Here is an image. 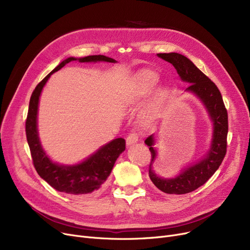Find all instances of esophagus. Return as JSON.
Segmentation results:
<instances>
[{"label":"esophagus","instance_id":"esophagus-1","mask_svg":"<svg viewBox=\"0 0 250 250\" xmlns=\"http://www.w3.org/2000/svg\"><path fill=\"white\" fill-rule=\"evenodd\" d=\"M138 135L136 133H130L127 138H126V144L129 146V145H133V144L137 143L138 142Z\"/></svg>","mask_w":250,"mask_h":250}]
</instances>
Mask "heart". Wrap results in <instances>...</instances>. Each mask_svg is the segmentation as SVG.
I'll use <instances>...</instances> for the list:
<instances>
[{
    "mask_svg": "<svg viewBox=\"0 0 250 250\" xmlns=\"http://www.w3.org/2000/svg\"><path fill=\"white\" fill-rule=\"evenodd\" d=\"M159 82V76L151 70L141 71L133 82V98L140 99L148 95Z\"/></svg>",
    "mask_w": 250,
    "mask_h": 250,
    "instance_id": "1",
    "label": "heart"
}]
</instances>
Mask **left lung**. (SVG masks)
<instances>
[{
	"mask_svg": "<svg viewBox=\"0 0 250 250\" xmlns=\"http://www.w3.org/2000/svg\"><path fill=\"white\" fill-rule=\"evenodd\" d=\"M157 56L172 63L181 80L190 83L187 91L193 92L203 101L214 125L213 141L208 152L202 160L183 170L175 178L164 179L155 174L152 169L156 158V150L153 147L154 135L145 140L151 152L149 176L155 187L165 193L183 194L193 191L205 185L217 171L224 159L227 152L228 113L216 84L196 68L190 60L176 52L158 54Z\"/></svg>",
	"mask_w": 250,
	"mask_h": 250,
	"instance_id": "obj_1",
	"label": "left lung"
}]
</instances>
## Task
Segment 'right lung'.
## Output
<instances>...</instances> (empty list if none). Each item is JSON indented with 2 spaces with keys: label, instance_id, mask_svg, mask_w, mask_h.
I'll return each instance as SVG.
<instances>
[{
  "label": "right lung",
  "instance_id": "right-lung-1",
  "mask_svg": "<svg viewBox=\"0 0 250 250\" xmlns=\"http://www.w3.org/2000/svg\"><path fill=\"white\" fill-rule=\"evenodd\" d=\"M77 60L81 62L100 61L115 62V60L101 55L88 56L82 59L69 58L62 61L42 82H39L33 90L29 101L25 130L33 165L39 176L44 179L50 187L59 191L80 195L98 191L104 187V183L109 176L117 157L125 149V141L123 138L115 139L101 147L95 154L90 156L84 162L73 166H63L54 163L50 161L42 150L37 133V109L39 96H41L42 90L52 73L61 70L68 62Z\"/></svg>",
  "mask_w": 250,
  "mask_h": 250
}]
</instances>
